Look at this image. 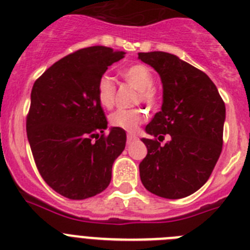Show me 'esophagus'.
<instances>
[{
    "label": "esophagus",
    "mask_w": 250,
    "mask_h": 250,
    "mask_svg": "<svg viewBox=\"0 0 250 250\" xmlns=\"http://www.w3.org/2000/svg\"><path fill=\"white\" fill-rule=\"evenodd\" d=\"M138 139V136L134 135V134H127V144L132 143V141H135Z\"/></svg>",
    "instance_id": "obj_1"
}]
</instances>
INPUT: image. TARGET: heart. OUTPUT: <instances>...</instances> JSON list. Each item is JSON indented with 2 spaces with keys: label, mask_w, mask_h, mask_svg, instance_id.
<instances>
[{
  "label": "heart",
  "mask_w": 250,
  "mask_h": 250,
  "mask_svg": "<svg viewBox=\"0 0 250 250\" xmlns=\"http://www.w3.org/2000/svg\"><path fill=\"white\" fill-rule=\"evenodd\" d=\"M124 80L129 85L138 90V101L152 106L158 101L156 90L152 87L154 76L147 66L135 63L127 66L120 71ZM96 94L100 105L105 109H111L115 103V94L116 87L110 77L103 76L99 80L96 86ZM145 119V112L143 110H118L110 115V125L114 127H119L125 131H135L139 124H141Z\"/></svg>",
  "instance_id": "heart-1"
}]
</instances>
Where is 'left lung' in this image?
<instances>
[{
  "mask_svg": "<svg viewBox=\"0 0 250 250\" xmlns=\"http://www.w3.org/2000/svg\"><path fill=\"white\" fill-rule=\"evenodd\" d=\"M163 83L161 111L141 139L147 154L139 165L141 183L150 193L180 199L207 183L223 147L225 104L207 74L163 51L140 52ZM169 134L165 146L160 141Z\"/></svg>",
  "mask_w": 250,
  "mask_h": 250,
  "instance_id": "1",
  "label": "left lung"
}]
</instances>
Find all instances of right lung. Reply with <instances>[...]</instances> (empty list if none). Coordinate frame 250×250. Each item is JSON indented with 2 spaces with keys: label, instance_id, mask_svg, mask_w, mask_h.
Returning <instances> with one entry per match:
<instances>
[{
  "label": "right lung",
  "instance_id": "add662e5",
  "mask_svg": "<svg viewBox=\"0 0 250 250\" xmlns=\"http://www.w3.org/2000/svg\"><path fill=\"white\" fill-rule=\"evenodd\" d=\"M124 51L92 46L70 54L35 81L26 120L27 139L42 179L74 200L91 198L111 182L126 132L107 127L96 86Z\"/></svg>",
  "mask_w": 250,
  "mask_h": 250
}]
</instances>
